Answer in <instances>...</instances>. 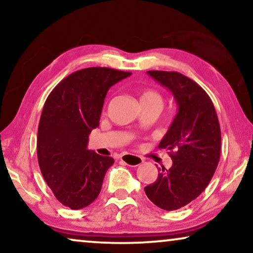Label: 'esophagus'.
Masks as SVG:
<instances>
[{"mask_svg":"<svg viewBox=\"0 0 253 253\" xmlns=\"http://www.w3.org/2000/svg\"><path fill=\"white\" fill-rule=\"evenodd\" d=\"M121 160L126 162V164L127 166H130V167H137V166H139L144 162L143 159L134 154H123L122 157H121Z\"/></svg>","mask_w":253,"mask_h":253,"instance_id":"1","label":"esophagus"}]
</instances>
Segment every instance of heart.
Masks as SVG:
<instances>
[{
    "label": "heart",
    "instance_id": "1",
    "mask_svg": "<svg viewBox=\"0 0 253 253\" xmlns=\"http://www.w3.org/2000/svg\"><path fill=\"white\" fill-rule=\"evenodd\" d=\"M139 101H140V103L153 102V103H158V105H161L162 99H161L160 94H159L158 92L153 91V89H145V91L140 93Z\"/></svg>",
    "mask_w": 253,
    "mask_h": 253
}]
</instances>
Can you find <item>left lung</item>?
<instances>
[{
	"label": "left lung",
	"instance_id": "left-lung-1",
	"mask_svg": "<svg viewBox=\"0 0 253 253\" xmlns=\"http://www.w3.org/2000/svg\"><path fill=\"white\" fill-rule=\"evenodd\" d=\"M172 93L178 110L159 148L169 151L172 166L159 169L145 186L154 205L175 211L195 200L212 179L220 160L221 131L209 94L192 79L175 71H147Z\"/></svg>",
	"mask_w": 253,
	"mask_h": 253
}]
</instances>
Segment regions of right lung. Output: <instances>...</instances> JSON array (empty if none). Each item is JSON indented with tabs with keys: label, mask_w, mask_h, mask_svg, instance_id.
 I'll list each match as a JSON object with an SVG mask.
<instances>
[{
	"label": "right lung",
	"mask_w": 253,
	"mask_h": 253,
	"mask_svg": "<svg viewBox=\"0 0 253 253\" xmlns=\"http://www.w3.org/2000/svg\"><path fill=\"white\" fill-rule=\"evenodd\" d=\"M131 72L86 68L69 75L48 95L38 129L40 170L64 206L81 210L96 199L114 164L87 150L88 136L99 126L108 89Z\"/></svg>",
	"instance_id": "right-lung-1"
}]
</instances>
